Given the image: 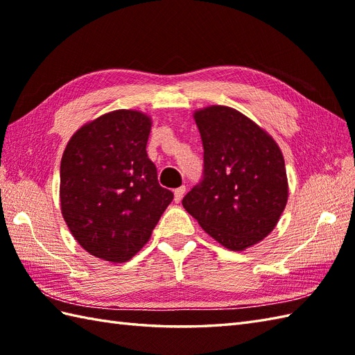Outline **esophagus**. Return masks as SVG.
<instances>
[{
  "label": "esophagus",
  "instance_id": "1",
  "mask_svg": "<svg viewBox=\"0 0 355 355\" xmlns=\"http://www.w3.org/2000/svg\"><path fill=\"white\" fill-rule=\"evenodd\" d=\"M184 192H186V187H184V186H180V187H177V189L173 191V201H175V202H180V201H182Z\"/></svg>",
  "mask_w": 355,
  "mask_h": 355
}]
</instances>
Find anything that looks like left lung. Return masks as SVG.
Wrapping results in <instances>:
<instances>
[{"mask_svg":"<svg viewBox=\"0 0 355 355\" xmlns=\"http://www.w3.org/2000/svg\"><path fill=\"white\" fill-rule=\"evenodd\" d=\"M193 117L205 169L183 206L221 245L245 250L276 227L286 206L282 153L266 131L233 108L212 105Z\"/></svg>","mask_w":355,"mask_h":355,"instance_id":"1","label":"left lung"}]
</instances>
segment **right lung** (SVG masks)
<instances>
[{
  "mask_svg": "<svg viewBox=\"0 0 355 355\" xmlns=\"http://www.w3.org/2000/svg\"><path fill=\"white\" fill-rule=\"evenodd\" d=\"M150 119L117 110L74 132L61 160V210L74 239L110 262L148 243L173 193L158 184L146 154Z\"/></svg>",
  "mask_w": 355,
  "mask_h": 355,
  "instance_id": "right-lung-1",
  "label": "right lung"
}]
</instances>
